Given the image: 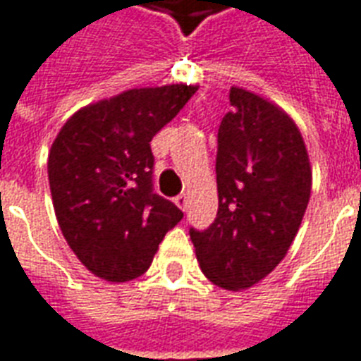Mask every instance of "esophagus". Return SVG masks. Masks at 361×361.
<instances>
[{"label":"esophagus","instance_id":"obj_1","mask_svg":"<svg viewBox=\"0 0 361 361\" xmlns=\"http://www.w3.org/2000/svg\"><path fill=\"white\" fill-rule=\"evenodd\" d=\"M175 204L184 212V209L188 207V196H186V194H178L177 198H175Z\"/></svg>","mask_w":361,"mask_h":361}]
</instances>
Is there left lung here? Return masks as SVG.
Here are the masks:
<instances>
[{"instance_id": "left-lung-1", "label": "left lung", "mask_w": 361, "mask_h": 361, "mask_svg": "<svg viewBox=\"0 0 361 361\" xmlns=\"http://www.w3.org/2000/svg\"><path fill=\"white\" fill-rule=\"evenodd\" d=\"M228 99L233 111L217 133V217L190 228V238L213 285L244 290L286 256L310 202L312 167L281 107L242 88H231Z\"/></svg>"}]
</instances>
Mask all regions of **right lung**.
<instances>
[{
    "mask_svg": "<svg viewBox=\"0 0 361 361\" xmlns=\"http://www.w3.org/2000/svg\"><path fill=\"white\" fill-rule=\"evenodd\" d=\"M198 86L134 88L71 117L54 140L47 177L57 223L84 267L125 283L140 277L184 213L154 192L149 142Z\"/></svg>",
    "mask_w": 361,
    "mask_h": 361,
    "instance_id": "obj_1",
    "label": "right lung"
}]
</instances>
